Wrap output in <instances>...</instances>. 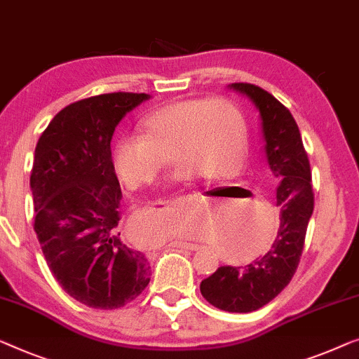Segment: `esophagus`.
I'll return each mask as SVG.
<instances>
[{"instance_id":"34e87169","label":"esophagus","mask_w":359,"mask_h":359,"mask_svg":"<svg viewBox=\"0 0 359 359\" xmlns=\"http://www.w3.org/2000/svg\"><path fill=\"white\" fill-rule=\"evenodd\" d=\"M178 248H183V249H191V251H197L201 246L199 244H194V243H188V241H176L175 243Z\"/></svg>"}]
</instances>
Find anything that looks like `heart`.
<instances>
[{
	"instance_id": "obj_1",
	"label": "heart",
	"mask_w": 359,
	"mask_h": 359,
	"mask_svg": "<svg viewBox=\"0 0 359 359\" xmlns=\"http://www.w3.org/2000/svg\"><path fill=\"white\" fill-rule=\"evenodd\" d=\"M246 154V123L240 108L228 98H188L150 113L142 136H123L113 147V167L129 189L155 183L170 167L181 165V181L201 176L226 180L241 168ZM243 240H254L252 228H243Z\"/></svg>"
}]
</instances>
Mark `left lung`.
Returning <instances> with one entry per match:
<instances>
[{"label": "left lung", "mask_w": 359, "mask_h": 359, "mask_svg": "<svg viewBox=\"0 0 359 359\" xmlns=\"http://www.w3.org/2000/svg\"><path fill=\"white\" fill-rule=\"evenodd\" d=\"M231 87L259 108L270 173L278 181L280 225L272 248L244 267L223 266L202 280L201 293L228 313H251L270 303L290 283L303 254L314 210L311 163L294 118L272 93L248 82Z\"/></svg>", "instance_id": "8db88e82"}]
</instances>
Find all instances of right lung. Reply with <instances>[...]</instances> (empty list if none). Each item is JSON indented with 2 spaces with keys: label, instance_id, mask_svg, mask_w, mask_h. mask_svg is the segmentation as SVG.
<instances>
[{
  "label": "right lung",
  "instance_id": "1",
  "mask_svg": "<svg viewBox=\"0 0 359 359\" xmlns=\"http://www.w3.org/2000/svg\"><path fill=\"white\" fill-rule=\"evenodd\" d=\"M147 93L82 98L51 119L37 142L30 188L45 261L61 288L95 309L131 303L150 282V264L118 233L121 188L111 136Z\"/></svg>",
  "mask_w": 359,
  "mask_h": 359
}]
</instances>
